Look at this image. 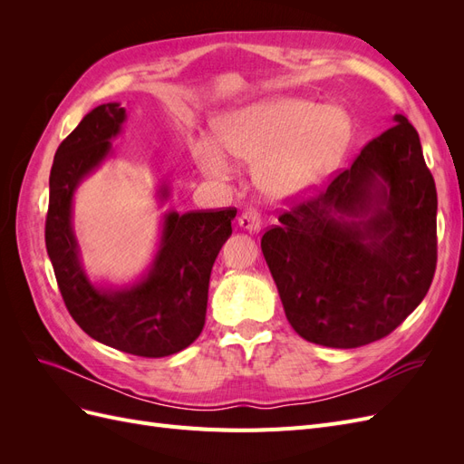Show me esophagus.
Instances as JSON below:
<instances>
[{
    "label": "esophagus",
    "instance_id": "obj_1",
    "mask_svg": "<svg viewBox=\"0 0 464 464\" xmlns=\"http://www.w3.org/2000/svg\"><path fill=\"white\" fill-rule=\"evenodd\" d=\"M261 213L257 208H246L244 213L237 217V227H240L242 230L249 232V234H256L261 230Z\"/></svg>",
    "mask_w": 464,
    "mask_h": 464
}]
</instances>
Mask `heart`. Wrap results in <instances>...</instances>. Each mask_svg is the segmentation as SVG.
I'll return each instance as SVG.
<instances>
[{
	"instance_id": "heart-1",
	"label": "heart",
	"mask_w": 464,
	"mask_h": 464,
	"mask_svg": "<svg viewBox=\"0 0 464 464\" xmlns=\"http://www.w3.org/2000/svg\"><path fill=\"white\" fill-rule=\"evenodd\" d=\"M213 141L193 143L207 176L227 178L232 160L256 166L263 193L280 199L307 191L331 174L353 139V121L339 106L305 98H266L236 108L215 121Z\"/></svg>"
}]
</instances>
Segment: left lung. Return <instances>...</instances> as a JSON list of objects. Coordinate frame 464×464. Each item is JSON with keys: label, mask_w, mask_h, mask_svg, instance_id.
<instances>
[{"label": "left lung", "mask_w": 464, "mask_h": 464, "mask_svg": "<svg viewBox=\"0 0 464 464\" xmlns=\"http://www.w3.org/2000/svg\"><path fill=\"white\" fill-rule=\"evenodd\" d=\"M438 193L404 116L360 150L317 198L294 205L261 249L302 339L356 348L383 339L430 290Z\"/></svg>", "instance_id": "1"}]
</instances>
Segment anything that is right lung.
Listing matches in <instances>:
<instances>
[{
    "label": "right lung",
    "instance_id": "right-lung-1",
    "mask_svg": "<svg viewBox=\"0 0 464 464\" xmlns=\"http://www.w3.org/2000/svg\"><path fill=\"white\" fill-rule=\"evenodd\" d=\"M123 121L120 102L96 106L55 150L46 249L67 312L82 331L121 353L162 358L188 348L203 331L210 271L232 234L236 208L164 215L160 246L147 276L133 286L96 288L79 259L72 203L77 186L108 157ZM168 193L162 186L160 199Z\"/></svg>",
    "mask_w": 464,
    "mask_h": 464
}]
</instances>
